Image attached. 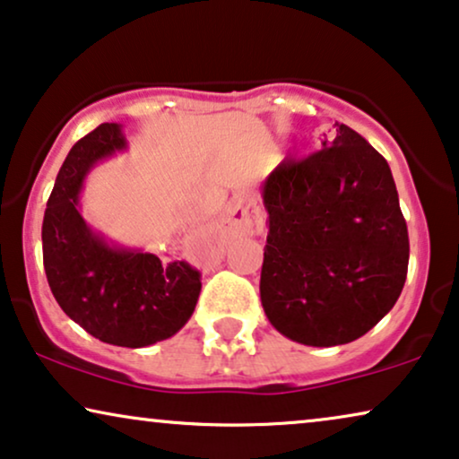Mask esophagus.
Listing matches in <instances>:
<instances>
[{
    "instance_id": "1",
    "label": "esophagus",
    "mask_w": 459,
    "mask_h": 459,
    "mask_svg": "<svg viewBox=\"0 0 459 459\" xmlns=\"http://www.w3.org/2000/svg\"><path fill=\"white\" fill-rule=\"evenodd\" d=\"M226 226H229L233 233H239V235L254 233L255 216L249 204H246V201H237V204L230 205L229 218H226Z\"/></svg>"
}]
</instances>
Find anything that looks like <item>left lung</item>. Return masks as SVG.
<instances>
[{
  "label": "left lung",
  "mask_w": 459,
  "mask_h": 459,
  "mask_svg": "<svg viewBox=\"0 0 459 459\" xmlns=\"http://www.w3.org/2000/svg\"><path fill=\"white\" fill-rule=\"evenodd\" d=\"M268 237L260 300L279 333L307 346L361 338L407 279L409 237L388 161L344 124L262 186Z\"/></svg>",
  "instance_id": "obj_1"
}]
</instances>
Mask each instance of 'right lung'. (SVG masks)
Segmentation results:
<instances>
[{
	"label": "right lung",
	"mask_w": 459,
	"mask_h": 459,
	"mask_svg": "<svg viewBox=\"0 0 459 459\" xmlns=\"http://www.w3.org/2000/svg\"><path fill=\"white\" fill-rule=\"evenodd\" d=\"M124 149L119 124L98 126L73 144L48 199L41 243L48 283L66 316L107 344L143 348L172 338L191 319L201 273L185 260L115 247L85 224V174Z\"/></svg>",
	"instance_id": "1"
}]
</instances>
